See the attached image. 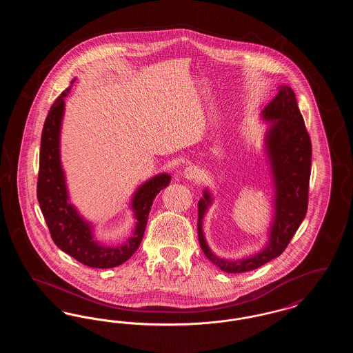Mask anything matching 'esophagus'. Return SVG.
I'll list each match as a JSON object with an SVG mask.
<instances>
[{
	"label": "esophagus",
	"instance_id": "34e87169",
	"mask_svg": "<svg viewBox=\"0 0 353 353\" xmlns=\"http://www.w3.org/2000/svg\"><path fill=\"white\" fill-rule=\"evenodd\" d=\"M200 169L197 168V167H193V165H189V167H186L184 169V172H183V177L186 179V180H196V179H199L200 177Z\"/></svg>",
	"mask_w": 353,
	"mask_h": 353
}]
</instances>
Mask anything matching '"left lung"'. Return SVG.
Segmentation results:
<instances>
[{
    "mask_svg": "<svg viewBox=\"0 0 353 353\" xmlns=\"http://www.w3.org/2000/svg\"><path fill=\"white\" fill-rule=\"evenodd\" d=\"M278 95L261 112L269 124L263 136V152L272 183V219L268 242L259 252L238 259L219 256L203 234V219L214 197L209 188L202 190L199 201V241L208 259L225 272H246L278 258L296 233L307 213L308 184L311 174V140L292 88L278 87Z\"/></svg>",
    "mask_w": 353,
    "mask_h": 353,
    "instance_id": "left-lung-1",
    "label": "left lung"
}]
</instances>
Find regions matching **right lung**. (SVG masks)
Returning <instances> with one entry per match:
<instances>
[{
    "label": "right lung",
    "instance_id": "1",
    "mask_svg": "<svg viewBox=\"0 0 353 353\" xmlns=\"http://www.w3.org/2000/svg\"><path fill=\"white\" fill-rule=\"evenodd\" d=\"M77 78L51 105L45 120L41 153L37 197L42 214L49 226L55 245L78 262L88 268L111 269L123 265L139 249L154 197L170 183L169 173H159L141 183L130 201L134 219L131 235L119 245H107L97 238L95 226L84 219L71 202L66 173L61 160V132L65 117V98L71 91Z\"/></svg>",
    "mask_w": 353,
    "mask_h": 353
}]
</instances>
